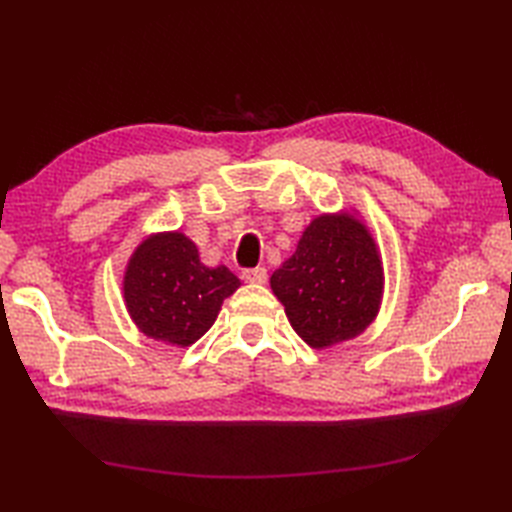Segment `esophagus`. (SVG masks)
Masks as SVG:
<instances>
[{
  "instance_id": "34e87169",
  "label": "esophagus",
  "mask_w": 512,
  "mask_h": 512,
  "mask_svg": "<svg viewBox=\"0 0 512 512\" xmlns=\"http://www.w3.org/2000/svg\"><path fill=\"white\" fill-rule=\"evenodd\" d=\"M242 279L246 281V284H264V281L268 279V273L264 266L246 268V270H242Z\"/></svg>"
}]
</instances>
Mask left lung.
<instances>
[{"label": "left lung", "instance_id": "obj_1", "mask_svg": "<svg viewBox=\"0 0 512 512\" xmlns=\"http://www.w3.org/2000/svg\"><path fill=\"white\" fill-rule=\"evenodd\" d=\"M292 328L312 347L361 334L378 312L383 266L365 226L350 215H321L295 255L270 277Z\"/></svg>", "mask_w": 512, "mask_h": 512}]
</instances>
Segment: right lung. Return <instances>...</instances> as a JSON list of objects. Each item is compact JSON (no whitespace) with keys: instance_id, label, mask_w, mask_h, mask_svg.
Segmentation results:
<instances>
[{"instance_id":"add662e5","label":"right lung","mask_w":512,"mask_h":512,"mask_svg":"<svg viewBox=\"0 0 512 512\" xmlns=\"http://www.w3.org/2000/svg\"><path fill=\"white\" fill-rule=\"evenodd\" d=\"M239 288L226 266L209 268L182 233L154 235L138 246L125 273V301L151 339L191 345L211 328L222 301Z\"/></svg>"}]
</instances>
